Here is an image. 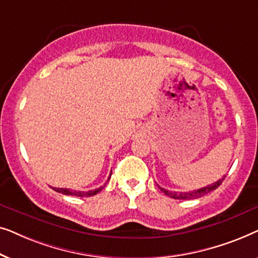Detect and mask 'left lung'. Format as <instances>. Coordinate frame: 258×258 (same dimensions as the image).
<instances>
[{"instance_id": "1", "label": "left lung", "mask_w": 258, "mask_h": 258, "mask_svg": "<svg viewBox=\"0 0 258 258\" xmlns=\"http://www.w3.org/2000/svg\"><path fill=\"white\" fill-rule=\"evenodd\" d=\"M224 178H225V176H224V177L218 179L217 182L213 183V184H209V185L204 186V188L192 190V191H186V192L169 191V190H165L164 188H161V186H158V188H160L162 191L165 194V195L171 197V199H175V200H195V199H200V197L207 195V194H209L210 191H213V190H215V189H217L218 186L222 184V182H223Z\"/></svg>"}]
</instances>
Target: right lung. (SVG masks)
Returning <instances> with one entry per match:
<instances>
[{
  "mask_svg": "<svg viewBox=\"0 0 258 258\" xmlns=\"http://www.w3.org/2000/svg\"><path fill=\"white\" fill-rule=\"evenodd\" d=\"M111 176V174H110ZM110 179V177L108 178V181ZM55 190V191H57L59 194H63V195H72V196H77V197H88V196H94L96 195L97 192H100L102 189H103V186H101V188H97L95 190H90V191H76V190H70V189H66V188H52Z\"/></svg>",
  "mask_w": 258,
  "mask_h": 258,
  "instance_id": "obj_1",
  "label": "right lung"
}]
</instances>
